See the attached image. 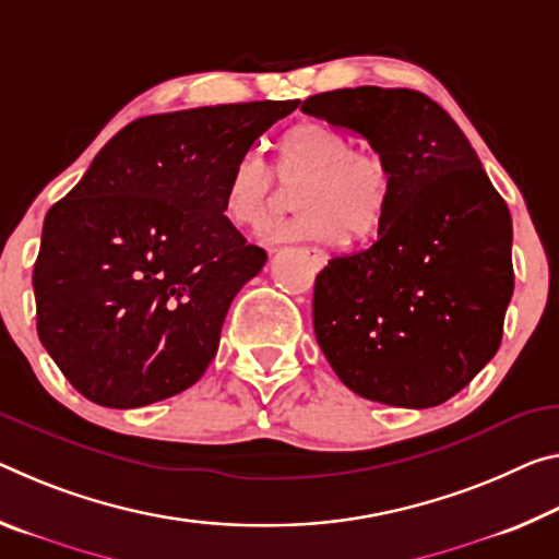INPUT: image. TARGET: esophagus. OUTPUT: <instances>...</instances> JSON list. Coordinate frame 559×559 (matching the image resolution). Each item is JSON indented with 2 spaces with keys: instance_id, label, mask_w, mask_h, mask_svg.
<instances>
[{
  "instance_id": "esophagus-1",
  "label": "esophagus",
  "mask_w": 559,
  "mask_h": 559,
  "mask_svg": "<svg viewBox=\"0 0 559 559\" xmlns=\"http://www.w3.org/2000/svg\"><path fill=\"white\" fill-rule=\"evenodd\" d=\"M306 253H308V259H311L313 269H323L325 261H328V255L321 251V248H306Z\"/></svg>"
}]
</instances>
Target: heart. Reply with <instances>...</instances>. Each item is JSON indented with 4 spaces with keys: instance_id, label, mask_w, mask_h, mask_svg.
<instances>
[{
    "instance_id": "heart-1",
    "label": "heart",
    "mask_w": 559,
    "mask_h": 559,
    "mask_svg": "<svg viewBox=\"0 0 559 559\" xmlns=\"http://www.w3.org/2000/svg\"><path fill=\"white\" fill-rule=\"evenodd\" d=\"M283 183H298L300 214L265 231L269 241L335 243L368 236L383 224L393 197V166L378 148H356L341 129L325 121L298 123L281 139L273 168L261 152L248 148L226 179L224 209L236 224L261 226L278 201Z\"/></svg>"
}]
</instances>
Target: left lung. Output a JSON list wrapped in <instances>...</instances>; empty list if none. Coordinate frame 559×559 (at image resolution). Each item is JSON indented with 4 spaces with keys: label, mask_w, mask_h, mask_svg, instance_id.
<instances>
[{
    "label": "left lung",
    "mask_w": 559,
    "mask_h": 559,
    "mask_svg": "<svg viewBox=\"0 0 559 559\" xmlns=\"http://www.w3.org/2000/svg\"><path fill=\"white\" fill-rule=\"evenodd\" d=\"M300 109L356 131L393 166L378 241L316 276L318 345L360 397L445 403L500 348L515 288L508 203L430 96L356 86L308 96Z\"/></svg>",
    "instance_id": "obj_1"
}]
</instances>
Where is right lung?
<instances>
[{
	"instance_id": "add662e5",
	"label": "right lung",
	"mask_w": 559,
	"mask_h": 559,
	"mask_svg": "<svg viewBox=\"0 0 559 559\" xmlns=\"http://www.w3.org/2000/svg\"><path fill=\"white\" fill-rule=\"evenodd\" d=\"M298 104L131 121L49 209L32 273L37 333L88 401H164L214 360L228 306L269 259L224 216L228 171Z\"/></svg>"
}]
</instances>
